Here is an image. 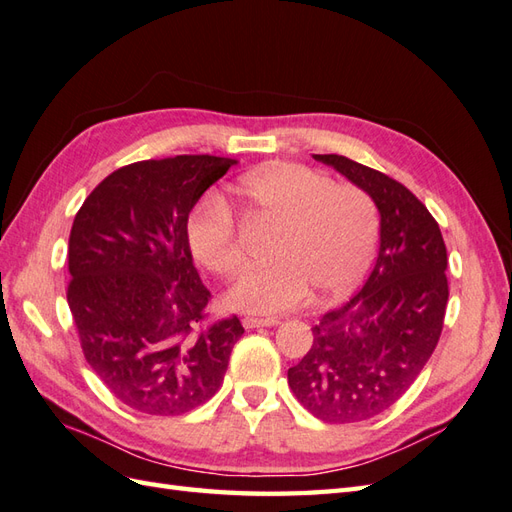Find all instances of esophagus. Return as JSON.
<instances>
[{
    "label": "esophagus",
    "mask_w": 512,
    "mask_h": 512,
    "mask_svg": "<svg viewBox=\"0 0 512 512\" xmlns=\"http://www.w3.org/2000/svg\"><path fill=\"white\" fill-rule=\"evenodd\" d=\"M242 324H244V329H264V326H274L279 322L272 318H244Z\"/></svg>",
    "instance_id": "1"
}]
</instances>
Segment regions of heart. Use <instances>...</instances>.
<instances>
[{"label": "heart", "instance_id": "1", "mask_svg": "<svg viewBox=\"0 0 512 512\" xmlns=\"http://www.w3.org/2000/svg\"><path fill=\"white\" fill-rule=\"evenodd\" d=\"M235 190L279 231L270 244L274 261L248 270L227 292L231 309L274 316L303 305L311 287L318 298H333L368 272L378 242V209L368 192L296 164L259 168ZM188 244L194 259L220 279H233L244 266L233 214L220 196L196 207Z\"/></svg>", "mask_w": 512, "mask_h": 512}]
</instances>
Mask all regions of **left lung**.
Wrapping results in <instances>:
<instances>
[{
	"label": "left lung",
	"instance_id": "8db88e82",
	"mask_svg": "<svg viewBox=\"0 0 512 512\" xmlns=\"http://www.w3.org/2000/svg\"><path fill=\"white\" fill-rule=\"evenodd\" d=\"M370 194L381 214L374 270L346 305L313 326L303 361L287 370L298 402L322 422L372 419L424 370L448 305V253L437 220L402 183L344 155H313Z\"/></svg>",
	"mask_w": 512,
	"mask_h": 512
}]
</instances>
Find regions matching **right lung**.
I'll return each instance as SVG.
<instances>
[{"label":"right lung","instance_id":"1","mask_svg":"<svg viewBox=\"0 0 512 512\" xmlns=\"http://www.w3.org/2000/svg\"><path fill=\"white\" fill-rule=\"evenodd\" d=\"M233 164L177 155L123 166L73 220L67 300L84 357L140 413L183 415L207 402L244 333L235 316L201 326L209 290L188 244L192 207Z\"/></svg>","mask_w":512,"mask_h":512}]
</instances>
